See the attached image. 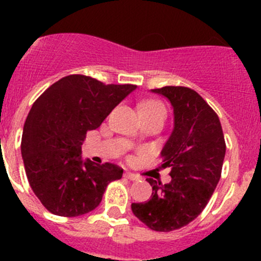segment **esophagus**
I'll return each mask as SVG.
<instances>
[{"instance_id":"esophagus-1","label":"esophagus","mask_w":261,"mask_h":261,"mask_svg":"<svg viewBox=\"0 0 261 261\" xmlns=\"http://www.w3.org/2000/svg\"><path fill=\"white\" fill-rule=\"evenodd\" d=\"M125 177L127 178V179H130V180H139V179H140V177H139L138 174H134V173H130V172L126 173Z\"/></svg>"}]
</instances>
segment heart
<instances>
[{
    "mask_svg": "<svg viewBox=\"0 0 261 261\" xmlns=\"http://www.w3.org/2000/svg\"><path fill=\"white\" fill-rule=\"evenodd\" d=\"M145 110H149V111H159V112H162V114H164V116L167 115L164 105L159 101L143 102V103L140 105V111H145Z\"/></svg>",
    "mask_w": 261,
    "mask_h": 261,
    "instance_id": "heart-1",
    "label": "heart"
}]
</instances>
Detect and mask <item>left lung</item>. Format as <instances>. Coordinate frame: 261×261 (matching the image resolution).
<instances>
[{"instance_id": "obj_1", "label": "left lung", "mask_w": 261, "mask_h": 261, "mask_svg": "<svg viewBox=\"0 0 261 261\" xmlns=\"http://www.w3.org/2000/svg\"><path fill=\"white\" fill-rule=\"evenodd\" d=\"M151 91L167 97L174 111V128L162 150V168H170L172 180L147 178L151 198L133 203L131 210L149 228L169 232L188 225L207 206L221 178L226 144L217 114L194 89Z\"/></svg>"}]
</instances>
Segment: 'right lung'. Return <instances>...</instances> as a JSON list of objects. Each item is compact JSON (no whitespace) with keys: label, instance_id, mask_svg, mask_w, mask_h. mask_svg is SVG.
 <instances>
[{"label":"right lung","instance_id":"obj_1","mask_svg":"<svg viewBox=\"0 0 261 261\" xmlns=\"http://www.w3.org/2000/svg\"><path fill=\"white\" fill-rule=\"evenodd\" d=\"M135 89V84H105L70 74L34 102L23 125L21 154L31 189L53 215L77 217L93 211L107 186L121 179L118 165L84 162L82 144Z\"/></svg>","mask_w":261,"mask_h":261}]
</instances>
